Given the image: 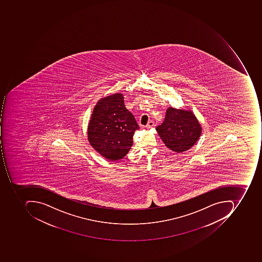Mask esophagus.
I'll list each match as a JSON object with an SVG mask.
<instances>
[{"mask_svg": "<svg viewBox=\"0 0 262 262\" xmlns=\"http://www.w3.org/2000/svg\"><path fill=\"white\" fill-rule=\"evenodd\" d=\"M154 123L152 121H149L148 122L147 124H146V126L145 127H147V128H151V127H154Z\"/></svg>", "mask_w": 262, "mask_h": 262, "instance_id": "1", "label": "esophagus"}]
</instances>
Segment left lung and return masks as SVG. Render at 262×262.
I'll use <instances>...</instances> for the list:
<instances>
[{
    "label": "left lung",
    "mask_w": 262,
    "mask_h": 262,
    "mask_svg": "<svg viewBox=\"0 0 262 262\" xmlns=\"http://www.w3.org/2000/svg\"><path fill=\"white\" fill-rule=\"evenodd\" d=\"M166 146L176 152L188 150L199 140L202 127L191 111L169 108L156 128Z\"/></svg>",
    "instance_id": "1"
}]
</instances>
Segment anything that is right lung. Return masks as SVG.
<instances>
[{"label":"right lung","instance_id":"add662e5","mask_svg":"<svg viewBox=\"0 0 262 262\" xmlns=\"http://www.w3.org/2000/svg\"><path fill=\"white\" fill-rule=\"evenodd\" d=\"M139 128L132 113L126 108L122 94L101 98L91 115L88 135L90 144L110 161L121 159L133 144V135Z\"/></svg>","mask_w":262,"mask_h":262}]
</instances>
